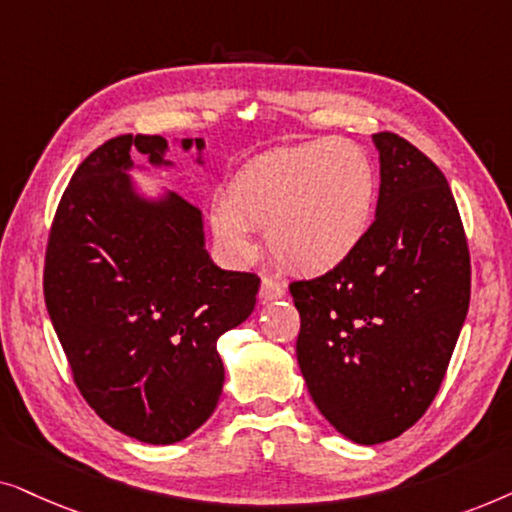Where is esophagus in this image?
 <instances>
[{
	"mask_svg": "<svg viewBox=\"0 0 512 512\" xmlns=\"http://www.w3.org/2000/svg\"><path fill=\"white\" fill-rule=\"evenodd\" d=\"M283 295H285V285L281 281H276V278H271V276L262 278L260 297L264 299V302H274V299H281Z\"/></svg>",
	"mask_w": 512,
	"mask_h": 512,
	"instance_id": "1",
	"label": "esophagus"
}]
</instances>
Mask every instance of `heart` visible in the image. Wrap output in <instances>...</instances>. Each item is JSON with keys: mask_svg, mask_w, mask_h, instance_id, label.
I'll return each mask as SVG.
<instances>
[{"mask_svg": "<svg viewBox=\"0 0 512 512\" xmlns=\"http://www.w3.org/2000/svg\"><path fill=\"white\" fill-rule=\"evenodd\" d=\"M377 170L351 140L281 147L245 163L215 201V234L252 255L250 227H267L271 255L299 274H325L349 260L372 227Z\"/></svg>", "mask_w": 512, "mask_h": 512, "instance_id": "b5f03b06", "label": "heart"}]
</instances>
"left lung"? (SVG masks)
<instances>
[{"mask_svg":"<svg viewBox=\"0 0 512 512\" xmlns=\"http://www.w3.org/2000/svg\"><path fill=\"white\" fill-rule=\"evenodd\" d=\"M379 152L377 215L349 260L290 285L297 363L320 414L358 445L398 438L445 379L470 302V255L440 168L395 133Z\"/></svg>","mask_w":512,"mask_h":512,"instance_id":"1","label":"left lung"}]
</instances>
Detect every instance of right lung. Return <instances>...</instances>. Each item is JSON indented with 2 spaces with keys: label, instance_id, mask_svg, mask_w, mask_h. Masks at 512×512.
<instances>
[{
  "label": "right lung",
  "instance_id": "obj_1",
  "mask_svg": "<svg viewBox=\"0 0 512 512\" xmlns=\"http://www.w3.org/2000/svg\"><path fill=\"white\" fill-rule=\"evenodd\" d=\"M173 145L196 147L203 166V138ZM133 149L173 168L161 135H119L86 156L53 217L44 299L95 414L128 438L173 445L215 412L217 339L255 309L260 278L210 260L199 208L140 192Z\"/></svg>",
  "mask_w": 512,
  "mask_h": 512
}]
</instances>
